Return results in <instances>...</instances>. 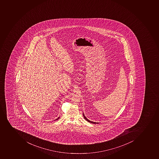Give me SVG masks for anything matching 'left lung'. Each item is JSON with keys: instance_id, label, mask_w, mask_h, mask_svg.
Returning a JSON list of instances; mask_svg holds the SVG:
<instances>
[{"instance_id": "obj_1", "label": "left lung", "mask_w": 159, "mask_h": 159, "mask_svg": "<svg viewBox=\"0 0 159 159\" xmlns=\"http://www.w3.org/2000/svg\"><path fill=\"white\" fill-rule=\"evenodd\" d=\"M83 116H84V118H85V120H86L87 121H88V122H90V123H95H95H98V122H93V121H91L89 120H88V119H87V118L85 116H84V113H83Z\"/></svg>"}]
</instances>
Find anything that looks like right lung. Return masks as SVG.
Segmentation results:
<instances>
[{
    "mask_svg": "<svg viewBox=\"0 0 159 159\" xmlns=\"http://www.w3.org/2000/svg\"><path fill=\"white\" fill-rule=\"evenodd\" d=\"M59 118H60V117H58V118H57V120H58V119H59Z\"/></svg>",
    "mask_w": 159,
    "mask_h": 159,
    "instance_id": "right-lung-1",
    "label": "right lung"
}]
</instances>
